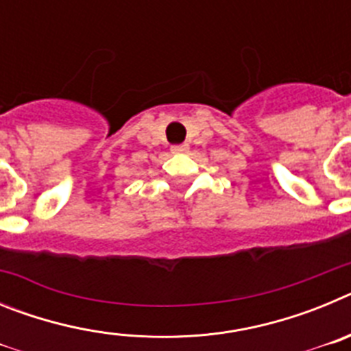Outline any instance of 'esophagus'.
<instances>
[{
  "mask_svg": "<svg viewBox=\"0 0 351 351\" xmlns=\"http://www.w3.org/2000/svg\"><path fill=\"white\" fill-rule=\"evenodd\" d=\"M170 151H172V153H186V151H188V144L172 145V147H170Z\"/></svg>",
  "mask_w": 351,
  "mask_h": 351,
  "instance_id": "34e87169",
  "label": "esophagus"
}]
</instances>
